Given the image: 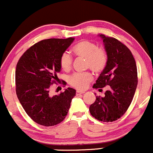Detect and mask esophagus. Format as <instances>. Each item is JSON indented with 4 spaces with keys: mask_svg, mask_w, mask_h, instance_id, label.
<instances>
[{
    "mask_svg": "<svg viewBox=\"0 0 153 153\" xmlns=\"http://www.w3.org/2000/svg\"><path fill=\"white\" fill-rule=\"evenodd\" d=\"M83 93H85V92H84V91H79V90H77V91L76 92V96H79V95L83 94Z\"/></svg>",
    "mask_w": 153,
    "mask_h": 153,
    "instance_id": "34e87169",
    "label": "esophagus"
}]
</instances>
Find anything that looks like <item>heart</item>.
I'll list each match as a JSON object with an SVG mask.
<instances>
[{
  "label": "heart",
  "mask_w": 153,
  "mask_h": 153,
  "mask_svg": "<svg viewBox=\"0 0 153 153\" xmlns=\"http://www.w3.org/2000/svg\"><path fill=\"white\" fill-rule=\"evenodd\" d=\"M76 57L86 59V67L95 73H100L106 68L108 55L106 50L98 47V44L89 40H82L73 46L71 49ZM60 65L65 71H68L72 66L73 59L68 52H63L60 57ZM93 79L89 72L74 73L68 77V83L78 90H84Z\"/></svg>",
  "instance_id": "heart-1"
}]
</instances>
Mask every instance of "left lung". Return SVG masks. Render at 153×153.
Here are the masks:
<instances>
[{"instance_id":"left-lung-1","label":"left lung","mask_w":153,"mask_h":153,"mask_svg":"<svg viewBox=\"0 0 153 153\" xmlns=\"http://www.w3.org/2000/svg\"><path fill=\"white\" fill-rule=\"evenodd\" d=\"M108 55L106 68L100 74L95 89L110 86L105 96H96L90 112L102 122H113L126 112L134 98L138 84L137 68L131 50L115 38L100 35Z\"/></svg>"}]
</instances>
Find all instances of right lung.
<instances>
[{
  "mask_svg": "<svg viewBox=\"0 0 153 153\" xmlns=\"http://www.w3.org/2000/svg\"><path fill=\"white\" fill-rule=\"evenodd\" d=\"M74 38L49 39L31 46L18 60L15 71L16 93L27 114L35 123L53 126L68 114L76 90L68 88L52 96L51 85L56 83L60 71V57L74 42ZM63 85L66 82H63Z\"/></svg>",
  "mask_w": 153,
  "mask_h": 153,
  "instance_id": "add662e5",
  "label": "right lung"
}]
</instances>
